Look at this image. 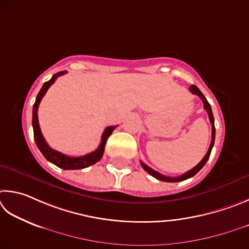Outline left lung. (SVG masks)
Wrapping results in <instances>:
<instances>
[{
	"mask_svg": "<svg viewBox=\"0 0 249 249\" xmlns=\"http://www.w3.org/2000/svg\"><path fill=\"white\" fill-rule=\"evenodd\" d=\"M189 90L191 91V93L195 94V95H198L200 98H201L202 103H203V107L204 109H206L208 115H209V119H210V122H211V125H212V138H211V143H210V146H209V150L207 152V154L204 158L201 160V162H200L197 166H195L193 169H190V171H188L185 174H182V175L180 176H177V177H169V176H165V175H162V174H160L159 172L154 171V169H152L151 167L147 166V165H145L144 163L141 162V165L142 167L144 168V171H146L147 173L150 174L151 176H153L154 178H156V179L159 180H162V181H166V182H178V181H182V180H186L188 179V178L195 176L196 174H197L200 169H201L204 165H206L207 160H209V158H210V154H211V151H212V147H213V144H214V139H215V127H214V118H213V113H212V109H211V106L210 104L208 103L207 98L204 97V95L201 93V90H200L197 86L196 85H191L189 87Z\"/></svg>",
	"mask_w": 249,
	"mask_h": 249,
	"instance_id": "obj_1",
	"label": "left lung"
}]
</instances>
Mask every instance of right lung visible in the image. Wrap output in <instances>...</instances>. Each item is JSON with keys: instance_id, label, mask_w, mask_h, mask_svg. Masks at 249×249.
Returning <instances> with one entry per match:
<instances>
[{"instance_id": "right-lung-1", "label": "right lung", "mask_w": 249, "mask_h": 249, "mask_svg": "<svg viewBox=\"0 0 249 249\" xmlns=\"http://www.w3.org/2000/svg\"><path fill=\"white\" fill-rule=\"evenodd\" d=\"M67 73V71H61L54 74L53 76L51 77V80L46 82L45 84L42 85L40 91H39L37 97H36V102L34 104V108H33V128H34V138L35 141H36V144L38 146L39 151L41 152L42 155L45 158L51 162L52 164H54L55 166H58L62 169H82V168H86L93 165L95 163H97L100 159L103 158L104 155V151H105V145H106V141L108 137L112 133L113 130L116 129V127L113 125H110V127H107L105 129V131L102 136V142H100L99 146L96 149L94 152L91 153H89L86 155L83 156H78V158H71V156H68L65 154L60 153V152L55 151L53 149L47 144V142L43 138L40 127H39V121H38V107L39 104H40L41 99L45 94L47 93V90L49 87L53 84L54 81L58 78L59 76L63 75V74Z\"/></svg>"}]
</instances>
